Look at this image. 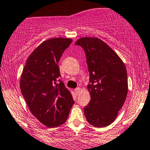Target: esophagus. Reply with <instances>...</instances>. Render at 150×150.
Segmentation results:
<instances>
[{"instance_id":"esophagus-1","label":"esophagus","mask_w":150,"mask_h":150,"mask_svg":"<svg viewBox=\"0 0 150 150\" xmlns=\"http://www.w3.org/2000/svg\"><path fill=\"white\" fill-rule=\"evenodd\" d=\"M80 91H81V88H77L75 89V93H76L77 95H78V94L80 93Z\"/></svg>"}]
</instances>
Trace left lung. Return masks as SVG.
Listing matches in <instances>:
<instances>
[{"mask_svg": "<svg viewBox=\"0 0 150 150\" xmlns=\"http://www.w3.org/2000/svg\"><path fill=\"white\" fill-rule=\"evenodd\" d=\"M75 45L85 50L90 72L88 89L91 100L84 113L90 125L105 127L114 122L125 101L126 67L117 54L98 38H81Z\"/></svg>", "mask_w": 150, "mask_h": 150, "instance_id": "left-lung-1", "label": "left lung"}]
</instances>
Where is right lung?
Returning a JSON list of instances; mask_svg holds the SVG:
<instances>
[{
	"label": "right lung",
	"mask_w": 150,
	"mask_h": 150,
	"mask_svg": "<svg viewBox=\"0 0 150 150\" xmlns=\"http://www.w3.org/2000/svg\"><path fill=\"white\" fill-rule=\"evenodd\" d=\"M72 40L55 38L46 40L26 60L21 78V90L31 113L44 125L64 124L74 104L62 81L57 63Z\"/></svg>",
	"instance_id": "1"
}]
</instances>
